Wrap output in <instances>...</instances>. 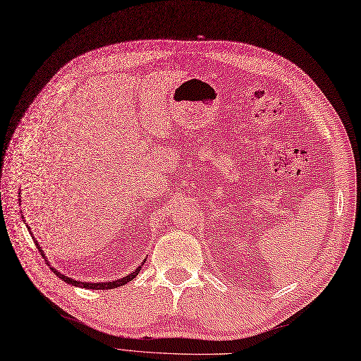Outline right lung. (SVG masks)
I'll use <instances>...</instances> for the list:
<instances>
[{"label":"right lung","instance_id":"add662e5","mask_svg":"<svg viewBox=\"0 0 361 361\" xmlns=\"http://www.w3.org/2000/svg\"><path fill=\"white\" fill-rule=\"evenodd\" d=\"M35 243V245H37V248H38V251H39V255H42L44 259H46V256H44V252L42 251V247L38 245V243L37 241H34ZM47 262V260H46ZM47 264H49V262H47ZM142 266V264H141ZM141 266H138V268L133 271V272H130L129 275H126V276H123L122 279H117V281H113V283H80V281H75V279H71V278H68V276H65V275H62V274H59L55 268H51V271H53V274H56L62 281H65V283H68V284H73V286H75V287H83V288H92V290H110V288H116V287H120V286H123V284H126V283H129V281H132L133 278H135L138 274H140V271H141Z\"/></svg>","mask_w":361,"mask_h":361}]
</instances>
